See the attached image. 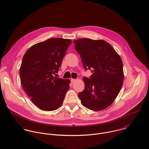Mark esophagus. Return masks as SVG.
I'll use <instances>...</instances> for the list:
<instances>
[{"mask_svg":"<svg viewBox=\"0 0 149 149\" xmlns=\"http://www.w3.org/2000/svg\"><path fill=\"white\" fill-rule=\"evenodd\" d=\"M76 81V79H71V80H70V81H71L72 83H74Z\"/></svg>","mask_w":149,"mask_h":149,"instance_id":"34e87169","label":"esophagus"}]
</instances>
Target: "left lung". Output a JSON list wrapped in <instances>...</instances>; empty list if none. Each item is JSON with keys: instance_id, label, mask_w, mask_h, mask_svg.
Listing matches in <instances>:
<instances>
[{"instance_id": "1", "label": "left lung", "mask_w": 149, "mask_h": 149, "mask_svg": "<svg viewBox=\"0 0 149 149\" xmlns=\"http://www.w3.org/2000/svg\"><path fill=\"white\" fill-rule=\"evenodd\" d=\"M73 43L84 68L92 73L89 78H83L85 88L78 95L81 103L95 111L106 109L115 100L123 83L122 59L104 40L80 38Z\"/></svg>"}]
</instances>
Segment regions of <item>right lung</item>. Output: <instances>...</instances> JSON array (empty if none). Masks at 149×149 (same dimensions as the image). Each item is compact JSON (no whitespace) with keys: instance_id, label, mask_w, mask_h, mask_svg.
Listing matches in <instances>:
<instances>
[{"instance_id":"obj_1","label":"right lung","mask_w":149,"mask_h":149,"mask_svg":"<svg viewBox=\"0 0 149 149\" xmlns=\"http://www.w3.org/2000/svg\"><path fill=\"white\" fill-rule=\"evenodd\" d=\"M69 39L54 38L36 43L24 54L19 70L21 82L27 95L40 109L51 111L62 105L69 88V79L56 78Z\"/></svg>"}]
</instances>
